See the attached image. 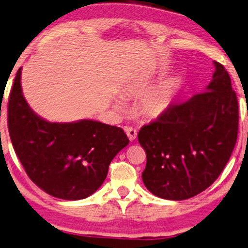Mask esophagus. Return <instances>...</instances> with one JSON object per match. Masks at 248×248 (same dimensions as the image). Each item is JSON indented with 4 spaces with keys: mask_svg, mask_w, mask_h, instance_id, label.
<instances>
[{
    "mask_svg": "<svg viewBox=\"0 0 248 248\" xmlns=\"http://www.w3.org/2000/svg\"><path fill=\"white\" fill-rule=\"evenodd\" d=\"M124 131H126L128 139H129L130 140H134L137 137V130L133 127H126L124 128Z\"/></svg>",
    "mask_w": 248,
    "mask_h": 248,
    "instance_id": "obj_1",
    "label": "esophagus"
}]
</instances>
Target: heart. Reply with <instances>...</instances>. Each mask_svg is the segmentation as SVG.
<instances>
[{
  "instance_id": "heart-1",
  "label": "heart",
  "mask_w": 248,
  "mask_h": 248,
  "mask_svg": "<svg viewBox=\"0 0 248 248\" xmlns=\"http://www.w3.org/2000/svg\"><path fill=\"white\" fill-rule=\"evenodd\" d=\"M168 96L167 93L165 92H160V93H156L155 95H152L151 97L146 99L145 103H144L143 109L145 112V114L149 115L151 118H156V117H160V115L164 113V112L168 108ZM118 108H122L124 106V102L119 99L117 102Z\"/></svg>"
}]
</instances>
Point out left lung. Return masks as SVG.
<instances>
[{"label": "left lung", "mask_w": 248, "mask_h": 248, "mask_svg": "<svg viewBox=\"0 0 248 248\" xmlns=\"http://www.w3.org/2000/svg\"><path fill=\"white\" fill-rule=\"evenodd\" d=\"M205 92L170 104L155 121L140 128L145 150L144 186L155 196L184 200L202 192L220 176L238 136V101L229 73L214 62Z\"/></svg>", "instance_id": "left-lung-1"}]
</instances>
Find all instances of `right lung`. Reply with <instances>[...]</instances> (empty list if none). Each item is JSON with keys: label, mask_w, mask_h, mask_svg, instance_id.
<instances>
[{"label": "right lung", "mask_w": 248, "mask_h": 248, "mask_svg": "<svg viewBox=\"0 0 248 248\" xmlns=\"http://www.w3.org/2000/svg\"><path fill=\"white\" fill-rule=\"evenodd\" d=\"M21 67L8 103V128L28 177L50 196L79 200L96 192L108 166L129 140L121 128L93 120L49 122L33 112L23 95Z\"/></svg>", "instance_id": "right-lung-1"}]
</instances>
